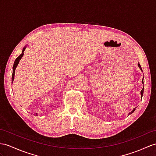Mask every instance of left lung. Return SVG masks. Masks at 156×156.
Instances as JSON below:
<instances>
[{
    "mask_svg": "<svg viewBox=\"0 0 156 156\" xmlns=\"http://www.w3.org/2000/svg\"><path fill=\"white\" fill-rule=\"evenodd\" d=\"M138 66H139V67H140V69L142 71V67H141V66H140V63H138ZM143 79H144V78H143ZM142 83L144 84V81H143V80H142ZM143 93H144V87H143V89H142V90H141V95H142V98ZM136 108H134V109H133V110H132V112H130V113H129V115H130V114H132V112H134V111H135Z\"/></svg>",
    "mask_w": 156,
    "mask_h": 156,
    "instance_id": "left-lung-1",
    "label": "left lung"
}]
</instances>
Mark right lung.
I'll return each instance as SVG.
<instances>
[{
  "mask_svg": "<svg viewBox=\"0 0 156 156\" xmlns=\"http://www.w3.org/2000/svg\"><path fill=\"white\" fill-rule=\"evenodd\" d=\"M24 49H25V48L23 49V50H22V54L18 57V58L16 59V60H15V62H14V66H13L12 75V82H13V81H14V72H15V69H16V67H17V66H18V64L19 62H20V60L21 59V58H22V56H23V55H24Z\"/></svg>",
  "mask_w": 156,
  "mask_h": 156,
  "instance_id": "obj_1",
  "label": "right lung"
}]
</instances>
